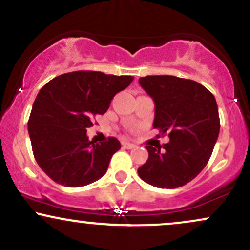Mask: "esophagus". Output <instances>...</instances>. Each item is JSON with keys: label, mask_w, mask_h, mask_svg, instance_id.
<instances>
[{"label": "esophagus", "mask_w": 250, "mask_h": 250, "mask_svg": "<svg viewBox=\"0 0 250 250\" xmlns=\"http://www.w3.org/2000/svg\"><path fill=\"white\" fill-rule=\"evenodd\" d=\"M122 146H123V148H125V149H133V148L136 147V146H135L134 143H130V142H128V141H123L122 142Z\"/></svg>", "instance_id": "1"}]
</instances>
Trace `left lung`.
Instances as JSON below:
<instances>
[{"mask_svg":"<svg viewBox=\"0 0 250 250\" xmlns=\"http://www.w3.org/2000/svg\"><path fill=\"white\" fill-rule=\"evenodd\" d=\"M155 102L153 127L168 133L162 147L146 146L148 160L137 169L139 176L157 188L187 185L206 167L220 133L216 100L202 84L170 75L139 80Z\"/></svg>","mask_w":250,"mask_h":250,"instance_id":"8db88e82","label":"left lung"}]
</instances>
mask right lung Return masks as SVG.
<instances>
[{"label":"right lung","instance_id":"obj_1","mask_svg":"<svg viewBox=\"0 0 250 250\" xmlns=\"http://www.w3.org/2000/svg\"><path fill=\"white\" fill-rule=\"evenodd\" d=\"M133 80L80 70L62 74L43 85L34 101L28 133L36 162L51 180L75 188L105 174L121 143L115 137L94 143L88 139L87 128Z\"/></svg>","mask_w":250,"mask_h":250}]
</instances>
